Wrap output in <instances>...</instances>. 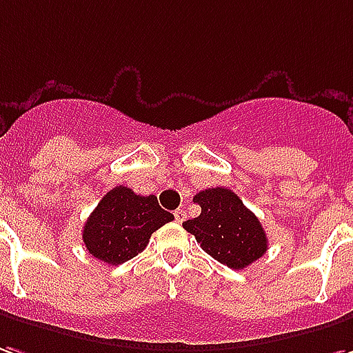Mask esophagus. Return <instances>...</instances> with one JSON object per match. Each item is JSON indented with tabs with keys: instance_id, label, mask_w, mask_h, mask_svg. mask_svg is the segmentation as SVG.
Wrapping results in <instances>:
<instances>
[{
	"instance_id": "esophagus-1",
	"label": "esophagus",
	"mask_w": 353,
	"mask_h": 353,
	"mask_svg": "<svg viewBox=\"0 0 353 353\" xmlns=\"http://www.w3.org/2000/svg\"><path fill=\"white\" fill-rule=\"evenodd\" d=\"M174 218H176V221H185V218H187V212L183 210V208H177L176 212H174Z\"/></svg>"
}]
</instances>
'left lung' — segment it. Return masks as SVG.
<instances>
[{
	"label": "left lung",
	"instance_id": "left-lung-1",
	"mask_svg": "<svg viewBox=\"0 0 353 353\" xmlns=\"http://www.w3.org/2000/svg\"><path fill=\"white\" fill-rule=\"evenodd\" d=\"M193 201L201 206V214L187 219L183 228L214 260L231 270H243L265 254L268 236L260 219L231 189H204Z\"/></svg>",
	"mask_w": 353,
	"mask_h": 353
}]
</instances>
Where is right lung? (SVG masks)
Listing matches in <instances>:
<instances>
[{"label": "right lung", "instance_id": "add662e5", "mask_svg": "<svg viewBox=\"0 0 353 353\" xmlns=\"http://www.w3.org/2000/svg\"><path fill=\"white\" fill-rule=\"evenodd\" d=\"M172 219L174 214L160 208L154 194L141 196L118 185L91 212L82 239L91 256L118 265L143 252L152 233Z\"/></svg>", "mask_w": 353, "mask_h": 353}]
</instances>
